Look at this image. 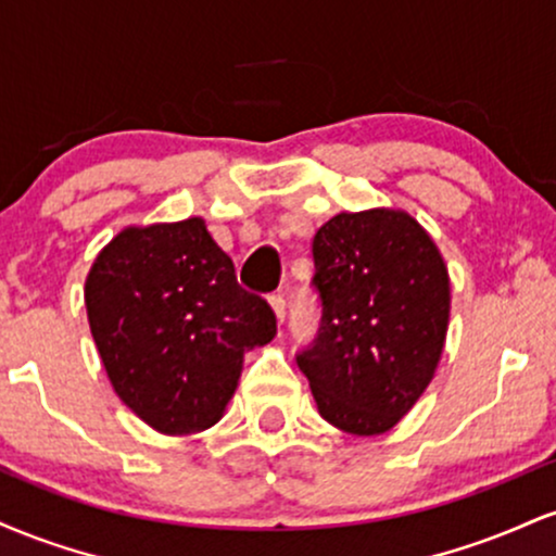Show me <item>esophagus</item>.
Wrapping results in <instances>:
<instances>
[{"label": "esophagus", "instance_id": "esophagus-1", "mask_svg": "<svg viewBox=\"0 0 556 556\" xmlns=\"http://www.w3.org/2000/svg\"><path fill=\"white\" fill-rule=\"evenodd\" d=\"M269 303H271L274 314H277V321L282 324V321H285V316H287V303H285V295H282V292H274V295L269 298Z\"/></svg>", "mask_w": 556, "mask_h": 556}]
</instances>
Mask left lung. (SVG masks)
Instances as JSON below:
<instances>
[{"mask_svg":"<svg viewBox=\"0 0 556 556\" xmlns=\"http://www.w3.org/2000/svg\"><path fill=\"white\" fill-rule=\"evenodd\" d=\"M321 324L298 353L324 420L355 437L392 429L431 384L450 324V274L400 208L342 212L314 238Z\"/></svg>","mask_w":556,"mask_h":556,"instance_id":"obj_1","label":"left lung"}]
</instances>
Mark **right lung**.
<instances>
[{
	"mask_svg": "<svg viewBox=\"0 0 556 556\" xmlns=\"http://www.w3.org/2000/svg\"><path fill=\"white\" fill-rule=\"evenodd\" d=\"M86 311L117 397L169 437L214 426L242 355L277 334L271 305L238 285L201 216L125 227L88 271Z\"/></svg>",
	"mask_w": 556,
	"mask_h": 556,
	"instance_id": "add662e5",
	"label": "right lung"
}]
</instances>
